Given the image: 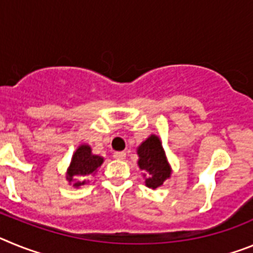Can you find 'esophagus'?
Returning a JSON list of instances; mask_svg holds the SVG:
<instances>
[{"instance_id": "34e87169", "label": "esophagus", "mask_w": 253, "mask_h": 253, "mask_svg": "<svg viewBox=\"0 0 253 253\" xmlns=\"http://www.w3.org/2000/svg\"><path fill=\"white\" fill-rule=\"evenodd\" d=\"M125 157H126V153H125V152H115V153H114V158H115V160L123 161L125 160Z\"/></svg>"}]
</instances>
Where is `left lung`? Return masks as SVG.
Here are the masks:
<instances>
[{
	"mask_svg": "<svg viewBox=\"0 0 253 253\" xmlns=\"http://www.w3.org/2000/svg\"><path fill=\"white\" fill-rule=\"evenodd\" d=\"M138 167L143 171L147 187L157 189L172 175V169L167 160L160 137L151 134L137 148Z\"/></svg>",
	"mask_w": 253,
	"mask_h": 253,
	"instance_id": "1",
	"label": "left lung"
}]
</instances>
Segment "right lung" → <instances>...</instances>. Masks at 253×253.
I'll return each instance as SVG.
<instances>
[{"instance_id":"1","label":"right lung","mask_w":253,"mask_h":253,"mask_svg":"<svg viewBox=\"0 0 253 253\" xmlns=\"http://www.w3.org/2000/svg\"><path fill=\"white\" fill-rule=\"evenodd\" d=\"M104 163V157L93 154L88 144H80L71 158L66 172V180L69 185L78 189L82 185L88 184V176H93L99 167Z\"/></svg>"}]
</instances>
